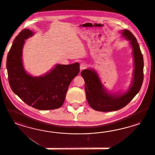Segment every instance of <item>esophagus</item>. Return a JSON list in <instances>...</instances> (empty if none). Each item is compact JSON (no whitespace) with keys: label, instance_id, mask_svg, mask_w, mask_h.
Here are the masks:
<instances>
[{"label":"esophagus","instance_id":"1","mask_svg":"<svg viewBox=\"0 0 155 155\" xmlns=\"http://www.w3.org/2000/svg\"><path fill=\"white\" fill-rule=\"evenodd\" d=\"M86 68V64L84 63H81L80 64V71H82Z\"/></svg>","mask_w":155,"mask_h":155}]
</instances>
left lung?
<instances>
[{"label":"left lung","instance_id":"1","mask_svg":"<svg viewBox=\"0 0 155 155\" xmlns=\"http://www.w3.org/2000/svg\"><path fill=\"white\" fill-rule=\"evenodd\" d=\"M121 33L130 42L135 65L131 85L126 93L123 94L108 93L102 84L97 72L93 69H84L81 73L85 82L87 101L90 107L96 111L108 112L123 108L139 92L143 82L144 61L139 45L129 30H122Z\"/></svg>","mask_w":155,"mask_h":155}]
</instances>
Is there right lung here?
Masks as SVG:
<instances>
[{
    "instance_id": "right-lung-1",
    "label": "right lung",
    "mask_w": 155,
    "mask_h": 155,
    "mask_svg": "<svg viewBox=\"0 0 155 155\" xmlns=\"http://www.w3.org/2000/svg\"><path fill=\"white\" fill-rule=\"evenodd\" d=\"M33 35L32 31L24 29L14 40L6 64L9 86L15 94L33 108L40 110L60 108L71 81L80 72V64H58L45 75L38 77L29 75L23 65L22 50L25 40Z\"/></svg>"
}]
</instances>
